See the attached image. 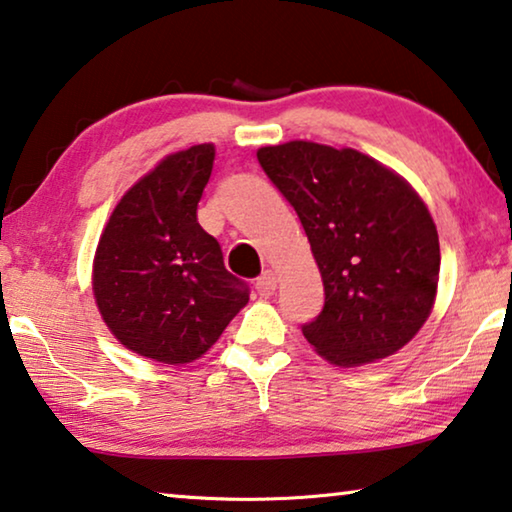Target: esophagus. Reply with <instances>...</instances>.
Segmentation results:
<instances>
[{"label": "esophagus", "instance_id": "34e87169", "mask_svg": "<svg viewBox=\"0 0 512 512\" xmlns=\"http://www.w3.org/2000/svg\"><path fill=\"white\" fill-rule=\"evenodd\" d=\"M275 287H278V278H275L273 271H264V273L257 278V282H255L257 294L262 296V298L273 296V294H275Z\"/></svg>", "mask_w": 512, "mask_h": 512}]
</instances>
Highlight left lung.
I'll use <instances>...</instances> for the list:
<instances>
[{"label":"left lung","mask_w":512,"mask_h":512,"mask_svg":"<svg viewBox=\"0 0 512 512\" xmlns=\"http://www.w3.org/2000/svg\"><path fill=\"white\" fill-rule=\"evenodd\" d=\"M259 166L303 223L326 303L303 335L337 367L383 360L433 310L440 239L412 186L358 150L289 141L257 150Z\"/></svg>","instance_id":"left-lung-1"}]
</instances>
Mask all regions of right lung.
<instances>
[{
  "label": "right lung",
  "mask_w": 512,
  "mask_h": 512,
  "mask_svg": "<svg viewBox=\"0 0 512 512\" xmlns=\"http://www.w3.org/2000/svg\"><path fill=\"white\" fill-rule=\"evenodd\" d=\"M214 145L168 154L113 209L93 262L97 310L129 351L164 364L198 360L248 303L218 241L198 223Z\"/></svg>",
  "instance_id": "1"
}]
</instances>
